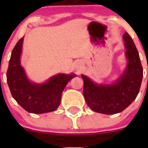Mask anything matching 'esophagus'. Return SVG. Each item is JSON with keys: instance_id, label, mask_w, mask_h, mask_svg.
<instances>
[{"instance_id": "34e87169", "label": "esophagus", "mask_w": 148, "mask_h": 148, "mask_svg": "<svg viewBox=\"0 0 148 148\" xmlns=\"http://www.w3.org/2000/svg\"><path fill=\"white\" fill-rule=\"evenodd\" d=\"M77 69H80V68H81V65H80L79 64H77Z\"/></svg>"}]
</instances>
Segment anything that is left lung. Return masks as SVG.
Wrapping results in <instances>:
<instances>
[{"mask_svg":"<svg viewBox=\"0 0 148 148\" xmlns=\"http://www.w3.org/2000/svg\"><path fill=\"white\" fill-rule=\"evenodd\" d=\"M125 56L127 60L123 73L110 84L94 82L82 74L84 80L83 94L85 101L94 112L105 114L120 113L138 96L143 77V69L137 48L129 34L123 35Z\"/></svg>","mask_w":148,"mask_h":148,"instance_id":"left-lung-1","label":"left lung"}]
</instances>
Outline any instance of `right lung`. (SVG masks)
I'll use <instances>...</instances> for the list:
<instances>
[{
    "label": "right lung",
    "instance_id": "add662e5",
    "mask_svg": "<svg viewBox=\"0 0 148 148\" xmlns=\"http://www.w3.org/2000/svg\"><path fill=\"white\" fill-rule=\"evenodd\" d=\"M23 37L12 51L6 77L13 99L25 110L34 114L55 111L61 102L62 92L74 74H58L44 83L31 82L21 64Z\"/></svg>",
    "mask_w": 148,
    "mask_h": 148
}]
</instances>
